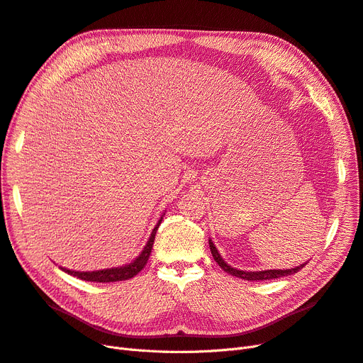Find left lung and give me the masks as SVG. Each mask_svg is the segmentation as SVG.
Returning a JSON list of instances; mask_svg holds the SVG:
<instances>
[{
	"instance_id": "1",
	"label": "left lung",
	"mask_w": 363,
	"mask_h": 363,
	"mask_svg": "<svg viewBox=\"0 0 363 363\" xmlns=\"http://www.w3.org/2000/svg\"><path fill=\"white\" fill-rule=\"evenodd\" d=\"M209 247H211V254L213 257V259L218 262V265L223 269L224 272H227L228 274L231 276H235V277H240V279H245V280H270V279H279V277H283V276H289V274H294L296 272H299L303 269V267L307 264H301L295 267V269H288V270H262V272H245V270H239V269H234V267L228 265L224 258L220 257V254L218 252L216 246L213 245V242L209 239Z\"/></svg>"
}]
</instances>
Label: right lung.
Instances as JSON below:
<instances>
[{
	"mask_svg": "<svg viewBox=\"0 0 363 363\" xmlns=\"http://www.w3.org/2000/svg\"><path fill=\"white\" fill-rule=\"evenodd\" d=\"M163 215L160 216L159 223H157V225L151 231L150 239H148L147 245L144 246L143 252H140V254L132 262L121 265V267H111V269H104V270H96V272H74V270L64 269V267H60V270L74 276V277H78L82 280H87V281L108 283V281H120V280L132 279L133 276H136L140 270H143L148 262V258L151 255V249H152V245H154V239H155V233H157V228H159V225L162 224Z\"/></svg>",
	"mask_w": 363,
	"mask_h": 363,
	"instance_id": "obj_1",
	"label": "right lung"
}]
</instances>
